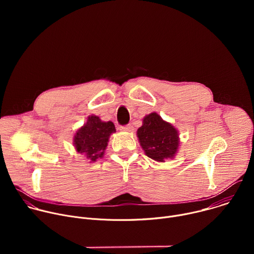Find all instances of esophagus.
<instances>
[{"instance_id": "1", "label": "esophagus", "mask_w": 254, "mask_h": 254, "mask_svg": "<svg viewBox=\"0 0 254 254\" xmlns=\"http://www.w3.org/2000/svg\"><path fill=\"white\" fill-rule=\"evenodd\" d=\"M121 130H123V131H132L133 130V127L131 125L122 126L121 127Z\"/></svg>"}]
</instances>
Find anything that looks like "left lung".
<instances>
[{"label":"left lung","mask_w":254,"mask_h":254,"mask_svg":"<svg viewBox=\"0 0 254 254\" xmlns=\"http://www.w3.org/2000/svg\"><path fill=\"white\" fill-rule=\"evenodd\" d=\"M136 132L140 146L149 158L165 162L175 156L179 146L178 131L159 115L153 113L147 116Z\"/></svg>","instance_id":"left-lung-1"}]
</instances>
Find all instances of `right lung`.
<instances>
[{"mask_svg": "<svg viewBox=\"0 0 254 254\" xmlns=\"http://www.w3.org/2000/svg\"><path fill=\"white\" fill-rule=\"evenodd\" d=\"M116 131L112 122H101L98 117H88L87 123L77 130L74 146L78 153L83 154L91 162L102 158L110 135Z\"/></svg>", "mask_w": 254, "mask_h": 254, "instance_id": "add662e5", "label": "right lung"}]
</instances>
